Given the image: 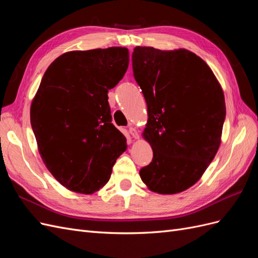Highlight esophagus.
<instances>
[{
  "label": "esophagus",
  "instance_id": "34e87169",
  "mask_svg": "<svg viewBox=\"0 0 258 258\" xmlns=\"http://www.w3.org/2000/svg\"><path fill=\"white\" fill-rule=\"evenodd\" d=\"M129 132H130V135L132 136V138H135L136 140L140 138V136H139V132L137 131V129H136V128H134V127H130V128H129Z\"/></svg>",
  "mask_w": 258,
  "mask_h": 258
}]
</instances>
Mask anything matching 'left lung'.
I'll list each match as a JSON object with an SVG mask.
<instances>
[{"mask_svg": "<svg viewBox=\"0 0 258 258\" xmlns=\"http://www.w3.org/2000/svg\"><path fill=\"white\" fill-rule=\"evenodd\" d=\"M132 69L147 105L142 136L153 150L140 176L154 192H182L199 181L220 148L222 86L206 62L185 48L137 46Z\"/></svg>", "mask_w": 258, "mask_h": 258, "instance_id": "left-lung-1", "label": "left lung"}]
</instances>
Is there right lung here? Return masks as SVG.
Wrapping results in <instances>:
<instances>
[{"instance_id": "right-lung-1", "label": "right lung", "mask_w": 258, "mask_h": 258, "mask_svg": "<svg viewBox=\"0 0 258 258\" xmlns=\"http://www.w3.org/2000/svg\"><path fill=\"white\" fill-rule=\"evenodd\" d=\"M128 64L126 47H110L64 52L46 70L31 103V126L46 168L69 190H100L127 150L107 92Z\"/></svg>"}]
</instances>
